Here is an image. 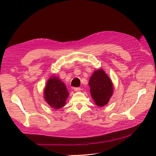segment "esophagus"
<instances>
[{
	"label": "esophagus",
	"instance_id": "obj_1",
	"mask_svg": "<svg viewBox=\"0 0 156 156\" xmlns=\"http://www.w3.org/2000/svg\"><path fill=\"white\" fill-rule=\"evenodd\" d=\"M80 90H81V88H79V87H75V88H74V90L76 91V92L80 91Z\"/></svg>",
	"mask_w": 156,
	"mask_h": 156
}]
</instances>
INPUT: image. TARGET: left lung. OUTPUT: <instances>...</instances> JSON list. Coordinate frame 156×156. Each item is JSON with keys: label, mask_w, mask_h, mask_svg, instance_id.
Instances as JSON below:
<instances>
[{"label": "left lung", "mask_w": 156, "mask_h": 156, "mask_svg": "<svg viewBox=\"0 0 156 156\" xmlns=\"http://www.w3.org/2000/svg\"><path fill=\"white\" fill-rule=\"evenodd\" d=\"M90 94L95 104L98 107L107 105L113 92V85L102 69L95 70L89 80Z\"/></svg>", "instance_id": "1"}]
</instances>
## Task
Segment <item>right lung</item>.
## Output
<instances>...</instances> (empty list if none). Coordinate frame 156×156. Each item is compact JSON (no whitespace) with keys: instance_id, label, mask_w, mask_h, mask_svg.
Here are the masks:
<instances>
[{"instance_id":"add662e5","label":"right lung","mask_w":156,"mask_h":156,"mask_svg":"<svg viewBox=\"0 0 156 156\" xmlns=\"http://www.w3.org/2000/svg\"><path fill=\"white\" fill-rule=\"evenodd\" d=\"M68 95L66 85L60 79L55 76L49 79L44 89V98L51 108L59 109L64 107Z\"/></svg>"}]
</instances>
